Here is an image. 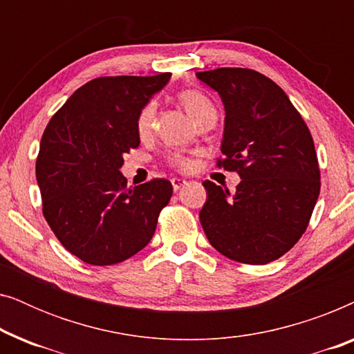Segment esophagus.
Returning a JSON list of instances; mask_svg holds the SVG:
<instances>
[{"label": "esophagus", "instance_id": "esophagus-1", "mask_svg": "<svg viewBox=\"0 0 354 354\" xmlns=\"http://www.w3.org/2000/svg\"><path fill=\"white\" fill-rule=\"evenodd\" d=\"M171 183H172V188H174V192H177L178 188L185 185L187 180H185V178H180V177H174L172 180H171Z\"/></svg>", "mask_w": 354, "mask_h": 354}]
</instances>
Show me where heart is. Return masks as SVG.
Listing matches in <instances>:
<instances>
[{
	"label": "heart",
	"instance_id": "heart-1",
	"mask_svg": "<svg viewBox=\"0 0 354 354\" xmlns=\"http://www.w3.org/2000/svg\"><path fill=\"white\" fill-rule=\"evenodd\" d=\"M178 101H180V104L185 108L187 113L195 119L196 124L201 122L203 119L207 118V115L216 114V108L212 106L211 101L196 90L180 91V93H178ZM154 119H156V104L148 103L142 109V113L138 114V120H137L138 133L148 135L151 132ZM172 164L177 167L185 169L188 167V159H185L183 156H172Z\"/></svg>",
	"mask_w": 354,
	"mask_h": 354
}]
</instances>
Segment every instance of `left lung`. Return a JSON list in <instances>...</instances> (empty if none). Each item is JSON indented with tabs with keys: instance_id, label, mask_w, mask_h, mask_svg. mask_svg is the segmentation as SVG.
I'll return each mask as SVG.
<instances>
[{
	"instance_id": "obj_1",
	"label": "left lung",
	"mask_w": 354,
	"mask_h": 354,
	"mask_svg": "<svg viewBox=\"0 0 354 354\" xmlns=\"http://www.w3.org/2000/svg\"><path fill=\"white\" fill-rule=\"evenodd\" d=\"M196 79L224 104L217 166L241 178L232 195L203 182V230L227 258L268 264L297 243L316 206L321 174L313 137L285 91L259 72L221 67L196 72Z\"/></svg>"
}]
</instances>
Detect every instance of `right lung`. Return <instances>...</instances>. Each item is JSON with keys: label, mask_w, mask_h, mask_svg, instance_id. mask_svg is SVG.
I'll list each match as a JSON object with an SVG mask.
<instances>
[{"label": "right lung", "mask_w": 354, "mask_h": 354, "mask_svg": "<svg viewBox=\"0 0 354 354\" xmlns=\"http://www.w3.org/2000/svg\"><path fill=\"white\" fill-rule=\"evenodd\" d=\"M171 72L100 77L75 90L41 137L37 182L43 216L62 246L84 263H122L149 243L172 196L166 178L129 188L119 171L140 145L138 114Z\"/></svg>", "instance_id": "right-lung-1"}]
</instances>
